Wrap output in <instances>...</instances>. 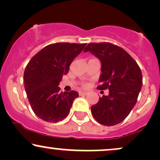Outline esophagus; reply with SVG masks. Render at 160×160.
<instances>
[{"label": "esophagus", "mask_w": 160, "mask_h": 160, "mask_svg": "<svg viewBox=\"0 0 160 160\" xmlns=\"http://www.w3.org/2000/svg\"><path fill=\"white\" fill-rule=\"evenodd\" d=\"M87 92H79V95H80V96H82V95H87Z\"/></svg>", "instance_id": "esophagus-1"}]
</instances>
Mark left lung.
Segmentation results:
<instances>
[{
    "label": "left lung",
    "instance_id": "obj_1",
    "mask_svg": "<svg viewBox=\"0 0 160 160\" xmlns=\"http://www.w3.org/2000/svg\"><path fill=\"white\" fill-rule=\"evenodd\" d=\"M89 52L101 63L98 89H109L91 107L93 117L100 124L113 126L130 114L142 86L141 69L127 51L108 42L90 43L83 52Z\"/></svg>",
    "mask_w": 160,
    "mask_h": 160
}]
</instances>
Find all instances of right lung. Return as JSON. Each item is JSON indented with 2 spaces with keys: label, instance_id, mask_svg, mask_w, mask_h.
Returning <instances> with one entry per match:
<instances>
[{
  "label": "right lung",
  "instance_id": "1",
  "mask_svg": "<svg viewBox=\"0 0 160 160\" xmlns=\"http://www.w3.org/2000/svg\"><path fill=\"white\" fill-rule=\"evenodd\" d=\"M86 44L59 42L47 45L29 62L24 73V88L32 111L48 122L62 121L68 115L76 91L60 92L59 84Z\"/></svg>",
  "mask_w": 160,
  "mask_h": 160
}]
</instances>
